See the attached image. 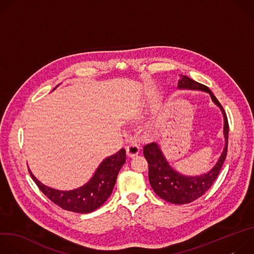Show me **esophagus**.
<instances>
[{
	"instance_id": "esophagus-1",
	"label": "esophagus",
	"mask_w": 254,
	"mask_h": 254,
	"mask_svg": "<svg viewBox=\"0 0 254 254\" xmlns=\"http://www.w3.org/2000/svg\"><path fill=\"white\" fill-rule=\"evenodd\" d=\"M126 152H127V156L128 158H133V157L138 155L139 147L137 146L136 143H130V144H128V146L127 147Z\"/></svg>"
}]
</instances>
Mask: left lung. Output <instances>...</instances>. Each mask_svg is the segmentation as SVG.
<instances>
[{
  "mask_svg": "<svg viewBox=\"0 0 254 254\" xmlns=\"http://www.w3.org/2000/svg\"><path fill=\"white\" fill-rule=\"evenodd\" d=\"M178 88L201 90L209 93L213 102L219 106L224 119L223 133L225 146L218 162L206 174L200 176L180 174L170 166L158 143L152 142L143 147V156L149 163L150 184L155 193L162 199L173 204H188L203 196L211 188L217 176L219 175L227 155L229 126L222 105L207 86L196 82L186 75H181L178 81Z\"/></svg>",
  "mask_w": 254,
  "mask_h": 254,
  "instance_id": "1",
  "label": "left lung"
}]
</instances>
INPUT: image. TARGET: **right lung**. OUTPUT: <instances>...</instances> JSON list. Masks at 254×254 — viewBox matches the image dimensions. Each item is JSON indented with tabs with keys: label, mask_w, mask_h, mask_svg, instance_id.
<instances>
[{
	"label": "right lung",
	"mask_w": 254,
	"mask_h": 254,
	"mask_svg": "<svg viewBox=\"0 0 254 254\" xmlns=\"http://www.w3.org/2000/svg\"><path fill=\"white\" fill-rule=\"evenodd\" d=\"M125 163L126 151L122 149L117 154L104 159L86 184L69 191L47 187L36 179L30 170L29 173L36 185L53 203L64 210L85 214L99 208L111 196L118 174Z\"/></svg>",
	"instance_id": "add662e5"
}]
</instances>
